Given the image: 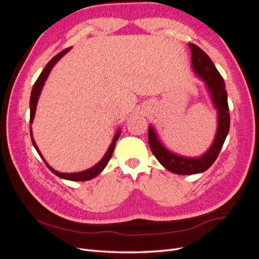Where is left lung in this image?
<instances>
[{
    "mask_svg": "<svg viewBox=\"0 0 259 259\" xmlns=\"http://www.w3.org/2000/svg\"><path fill=\"white\" fill-rule=\"evenodd\" d=\"M189 48L191 50V61L194 72L206 84L211 100L217 109L218 126L213 144L199 158H187L170 152L161 144L154 128L152 126L148 127V142L153 155L166 169L178 175L198 174L209 168L221 152L230 127L229 107L223 76L217 71L213 61L204 51L192 43H189Z\"/></svg>",
    "mask_w": 259,
    "mask_h": 259,
    "instance_id": "left-lung-1",
    "label": "left lung"
}]
</instances>
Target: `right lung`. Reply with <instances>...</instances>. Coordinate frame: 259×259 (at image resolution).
<instances>
[{
	"instance_id": "obj_1",
	"label": "right lung",
	"mask_w": 259,
	"mask_h": 259,
	"mask_svg": "<svg viewBox=\"0 0 259 259\" xmlns=\"http://www.w3.org/2000/svg\"><path fill=\"white\" fill-rule=\"evenodd\" d=\"M70 49H66L62 52H60L59 54H57L56 56H55L54 58L51 59V61L49 62L48 65L45 66V68L43 69V71L41 72L40 76L37 77V80L35 81L33 88H32V91H31V96H30V124H32V121L34 119V114H35V109H36V104H37V99H38V96H40L41 94V91H42V88L43 85L45 83V80L48 79V76L51 72L52 68L55 66V64L64 56V55L69 51ZM30 134H31V140H32V144L34 146V148L36 149L37 153L41 155V158L43 159V156L40 152V150H38V148L36 147V144L34 142V139L32 137V132H31V127H30ZM121 135V131L119 130L116 132V134L114 135V138L112 140V143L110 145V147H109L108 151L106 152V154L104 155V158L101 159L96 165H94L93 167L86 169V170H83V171H79V173H59V171L53 169L48 163H46V161L43 159L44 163L46 164V166H48L50 168V170H52L53 173L60 177V178H64V179H68V180H73V182H84V180H90V179H93L94 177H96L98 174H100L101 171L104 170V168L107 166L108 162L110 161L111 156H112V153H113V150H114V146H115V142L117 140V138L120 137Z\"/></svg>"
}]
</instances>
